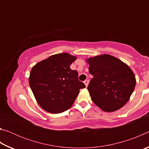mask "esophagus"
<instances>
[{"label": "esophagus", "instance_id": "esophagus-1", "mask_svg": "<svg viewBox=\"0 0 149 149\" xmlns=\"http://www.w3.org/2000/svg\"><path fill=\"white\" fill-rule=\"evenodd\" d=\"M84 84H85V86L87 87L88 84H89V80H87V79L85 80V81H84Z\"/></svg>", "mask_w": 149, "mask_h": 149}]
</instances>
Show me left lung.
<instances>
[{
    "mask_svg": "<svg viewBox=\"0 0 149 149\" xmlns=\"http://www.w3.org/2000/svg\"><path fill=\"white\" fill-rule=\"evenodd\" d=\"M87 61L93 75L87 87L93 102L104 112L123 107L135 87V77L130 68L109 54L89 58Z\"/></svg>",
    "mask_w": 149,
    "mask_h": 149,
    "instance_id": "obj_1",
    "label": "left lung"
}]
</instances>
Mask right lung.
<instances>
[{
  "instance_id": "right-lung-1",
  "label": "right lung",
  "mask_w": 149,
  "mask_h": 149,
  "mask_svg": "<svg viewBox=\"0 0 149 149\" xmlns=\"http://www.w3.org/2000/svg\"><path fill=\"white\" fill-rule=\"evenodd\" d=\"M75 60L76 57L68 53H60L32 68L29 78L30 87L37 102L48 112L58 114L69 109L79 89L85 87L78 79L76 70L70 69Z\"/></svg>"
}]
</instances>
